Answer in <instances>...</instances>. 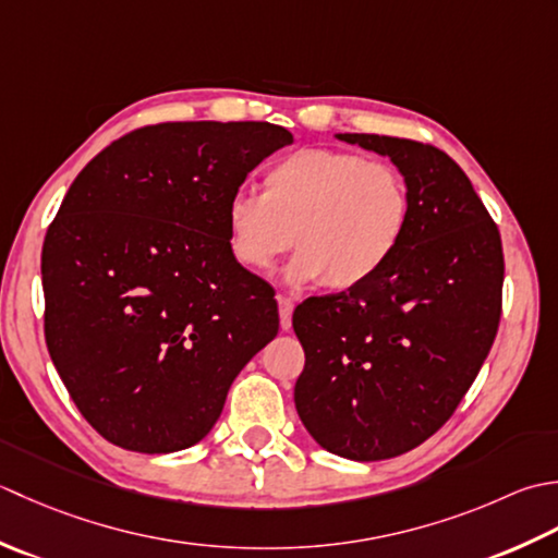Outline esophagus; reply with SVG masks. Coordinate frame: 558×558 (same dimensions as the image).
<instances>
[{
  "label": "esophagus",
  "instance_id": "esophagus-1",
  "mask_svg": "<svg viewBox=\"0 0 558 558\" xmlns=\"http://www.w3.org/2000/svg\"><path fill=\"white\" fill-rule=\"evenodd\" d=\"M277 303H279V325H281L283 332H289V329H291V315H293V301L287 299V295H279Z\"/></svg>",
  "mask_w": 558,
  "mask_h": 558
}]
</instances>
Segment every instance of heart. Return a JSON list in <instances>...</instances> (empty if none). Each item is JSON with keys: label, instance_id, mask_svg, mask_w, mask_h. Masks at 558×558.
<instances>
[{"label": "heart", "instance_id": "obj_1", "mask_svg": "<svg viewBox=\"0 0 558 558\" xmlns=\"http://www.w3.org/2000/svg\"><path fill=\"white\" fill-rule=\"evenodd\" d=\"M412 195L402 170L363 154L308 146L269 163L263 195L238 190L226 202V243L241 267L265 275L293 245L295 283L347 291L400 250Z\"/></svg>", "mask_w": 558, "mask_h": 558}]
</instances>
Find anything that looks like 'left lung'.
I'll use <instances>...</instances> for the list:
<instances>
[{"label": "left lung", "instance_id": "8db88e82", "mask_svg": "<svg viewBox=\"0 0 558 558\" xmlns=\"http://www.w3.org/2000/svg\"><path fill=\"white\" fill-rule=\"evenodd\" d=\"M337 136L390 156L412 221L378 275L295 308L305 366L293 400L325 450L375 462L422 446L468 395L501 323L504 247L446 151L400 136Z\"/></svg>", "mask_w": 558, "mask_h": 558}]
</instances>
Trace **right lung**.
<instances>
[{
	"mask_svg": "<svg viewBox=\"0 0 558 558\" xmlns=\"http://www.w3.org/2000/svg\"><path fill=\"white\" fill-rule=\"evenodd\" d=\"M293 134L269 122L146 124L76 175L43 243L45 342L112 446L209 434L235 375L277 337L271 287L233 259L226 202Z\"/></svg>",
	"mask_w": 558,
	"mask_h": 558,
	"instance_id": "add662e5",
	"label": "right lung"
}]
</instances>
